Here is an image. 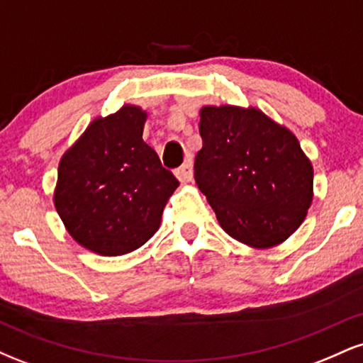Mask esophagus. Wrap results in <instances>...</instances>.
<instances>
[{
  "instance_id": "34e87169",
  "label": "esophagus",
  "mask_w": 363,
  "mask_h": 363,
  "mask_svg": "<svg viewBox=\"0 0 363 363\" xmlns=\"http://www.w3.org/2000/svg\"><path fill=\"white\" fill-rule=\"evenodd\" d=\"M176 176L181 182H191V181H193V165H191V162H186L184 165H181V167L177 169Z\"/></svg>"
}]
</instances>
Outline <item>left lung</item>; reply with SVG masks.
<instances>
[{"label":"left lung","mask_w":363,"mask_h":363,"mask_svg":"<svg viewBox=\"0 0 363 363\" xmlns=\"http://www.w3.org/2000/svg\"><path fill=\"white\" fill-rule=\"evenodd\" d=\"M196 184L220 227L252 249L285 242L314 198V169L297 136L257 107L203 106Z\"/></svg>","instance_id":"1"}]
</instances>
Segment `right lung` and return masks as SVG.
I'll return each mask as SVG.
<instances>
[{"instance_id":"add662e5","label":"right lung","mask_w":363,"mask_h":363,"mask_svg":"<svg viewBox=\"0 0 363 363\" xmlns=\"http://www.w3.org/2000/svg\"><path fill=\"white\" fill-rule=\"evenodd\" d=\"M147 118L135 104L97 116L60 160L54 206L68 234L99 256H123L152 239L179 186L143 141Z\"/></svg>"}]
</instances>
